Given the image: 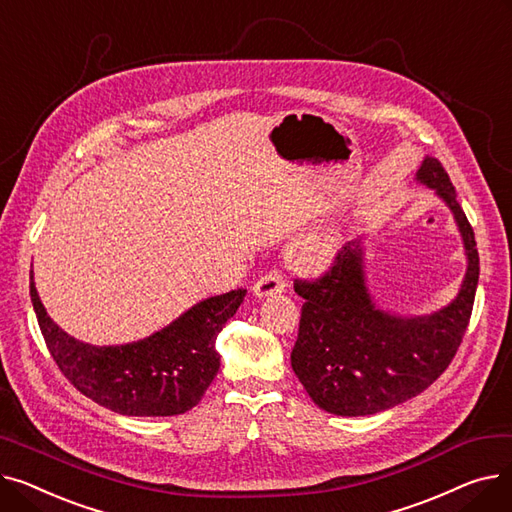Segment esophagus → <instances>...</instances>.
Here are the masks:
<instances>
[{"instance_id": "esophagus-1", "label": "esophagus", "mask_w": 512, "mask_h": 512, "mask_svg": "<svg viewBox=\"0 0 512 512\" xmlns=\"http://www.w3.org/2000/svg\"><path fill=\"white\" fill-rule=\"evenodd\" d=\"M284 288H286V278H284V274L278 272V270H272V272L263 274V276L255 282L253 294H255V297L263 299V297H272V294L284 292Z\"/></svg>"}]
</instances>
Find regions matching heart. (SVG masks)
I'll list each match as a JSON object with an SVG mask.
<instances>
[{"label":"heart","instance_id":"heart-1","mask_svg":"<svg viewBox=\"0 0 512 512\" xmlns=\"http://www.w3.org/2000/svg\"><path fill=\"white\" fill-rule=\"evenodd\" d=\"M321 257H324V253H321L317 247H301L297 251V259L307 265H317L321 261Z\"/></svg>","mask_w":512,"mask_h":512}]
</instances>
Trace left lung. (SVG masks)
<instances>
[{"label":"left lung","instance_id":"1","mask_svg":"<svg viewBox=\"0 0 512 512\" xmlns=\"http://www.w3.org/2000/svg\"><path fill=\"white\" fill-rule=\"evenodd\" d=\"M417 180L450 207L467 253L459 294L444 309L400 317L375 307L365 284L361 238L338 251L317 280H297L305 299L290 363L319 409L342 417L373 415L421 394L446 371L469 326L479 280L475 234L436 157H425Z\"/></svg>","mask_w":512,"mask_h":512}]
</instances>
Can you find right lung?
Returning a JSON list of instances; mask_svg holds the SVG:
<instances>
[{
    "label": "right lung",
    "instance_id": "right-lung-1",
    "mask_svg": "<svg viewBox=\"0 0 512 512\" xmlns=\"http://www.w3.org/2000/svg\"><path fill=\"white\" fill-rule=\"evenodd\" d=\"M245 294L238 288L205 299L149 338L93 346L53 324L31 272V301L53 361L78 392L130 417L182 415L199 405L220 369L215 340Z\"/></svg>",
    "mask_w": 512,
    "mask_h": 512
}]
</instances>
